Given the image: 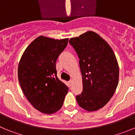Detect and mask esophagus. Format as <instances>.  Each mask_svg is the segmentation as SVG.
<instances>
[{"label":"esophagus","instance_id":"esophagus-1","mask_svg":"<svg viewBox=\"0 0 135 135\" xmlns=\"http://www.w3.org/2000/svg\"><path fill=\"white\" fill-rule=\"evenodd\" d=\"M74 84V80H71L69 81V84H70V86H72Z\"/></svg>","mask_w":135,"mask_h":135}]
</instances>
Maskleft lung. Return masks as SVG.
<instances>
[{
    "label": "left lung",
    "mask_w": 135,
    "mask_h": 135,
    "mask_svg": "<svg viewBox=\"0 0 135 135\" xmlns=\"http://www.w3.org/2000/svg\"><path fill=\"white\" fill-rule=\"evenodd\" d=\"M79 57L83 90L76 96L81 108L94 112L103 108L114 95L119 66L114 51L95 32L88 31L69 40Z\"/></svg>",
    "instance_id": "obj_1"
}]
</instances>
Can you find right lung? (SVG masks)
<instances>
[{
    "label": "right lung",
    "mask_w": 135,
    "mask_h": 135,
    "mask_svg": "<svg viewBox=\"0 0 135 135\" xmlns=\"http://www.w3.org/2000/svg\"><path fill=\"white\" fill-rule=\"evenodd\" d=\"M68 38L58 40L40 36L21 56L18 78L23 94L33 107L45 114L59 110L68 87L57 76L56 61Z\"/></svg>",
    "instance_id": "obj_1"
}]
</instances>
